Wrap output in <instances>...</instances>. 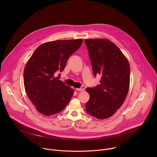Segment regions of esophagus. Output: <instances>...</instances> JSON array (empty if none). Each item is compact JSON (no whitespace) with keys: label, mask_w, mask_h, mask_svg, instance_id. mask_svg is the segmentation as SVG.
Wrapping results in <instances>:
<instances>
[{"label":"esophagus","mask_w":157,"mask_h":157,"mask_svg":"<svg viewBox=\"0 0 157 157\" xmlns=\"http://www.w3.org/2000/svg\"><path fill=\"white\" fill-rule=\"evenodd\" d=\"M84 89H85L84 86H81L80 88H76V90L78 91H82L84 90Z\"/></svg>","instance_id":"esophagus-1"}]
</instances>
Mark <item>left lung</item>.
I'll use <instances>...</instances> for the list:
<instances>
[{"label": "left lung", "mask_w": 157, "mask_h": 157, "mask_svg": "<svg viewBox=\"0 0 157 157\" xmlns=\"http://www.w3.org/2000/svg\"><path fill=\"white\" fill-rule=\"evenodd\" d=\"M94 76L101 75V84L87 87L90 98L86 104V112L98 119L113 116L123 104L130 85L129 63L121 50L107 39L84 41Z\"/></svg>", "instance_id": "left-lung-1"}]
</instances>
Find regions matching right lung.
I'll list each match as a JSON object with an SVG mask.
<instances>
[{
	"instance_id": "obj_1",
	"label": "right lung",
	"mask_w": 157,
	"mask_h": 157,
	"mask_svg": "<svg viewBox=\"0 0 157 157\" xmlns=\"http://www.w3.org/2000/svg\"><path fill=\"white\" fill-rule=\"evenodd\" d=\"M82 43V39L56 40L41 44L26 64L24 81L26 93L40 113L50 116L60 113L74 90L56 76Z\"/></svg>"
}]
</instances>
